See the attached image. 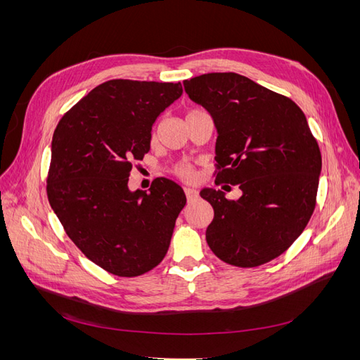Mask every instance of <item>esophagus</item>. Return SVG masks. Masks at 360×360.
<instances>
[{
	"mask_svg": "<svg viewBox=\"0 0 360 360\" xmlns=\"http://www.w3.org/2000/svg\"><path fill=\"white\" fill-rule=\"evenodd\" d=\"M184 193H186V197H188L189 201H192V200L198 197V191L193 189V188H184Z\"/></svg>",
	"mask_w": 360,
	"mask_h": 360,
	"instance_id": "esophagus-1",
	"label": "esophagus"
}]
</instances>
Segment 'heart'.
I'll use <instances>...</instances> for the list:
<instances>
[{
  "label": "heart",
  "instance_id": "b5f03b06",
  "mask_svg": "<svg viewBox=\"0 0 360 360\" xmlns=\"http://www.w3.org/2000/svg\"><path fill=\"white\" fill-rule=\"evenodd\" d=\"M174 172H176V176H179L181 180L191 181L195 179V169L191 165H188V163H180V165L174 168Z\"/></svg>",
  "mask_w": 360,
  "mask_h": 360
}]
</instances>
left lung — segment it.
<instances>
[{"mask_svg": "<svg viewBox=\"0 0 360 360\" xmlns=\"http://www.w3.org/2000/svg\"><path fill=\"white\" fill-rule=\"evenodd\" d=\"M193 102L213 117L216 184H237L238 200L205 188L214 210L205 238L217 258L257 267L284 254L315 209L321 153L303 111L288 97L238 73L184 81Z\"/></svg>", "mask_w": 360, "mask_h": 360, "instance_id": "1", "label": "left lung"}]
</instances>
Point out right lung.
<instances>
[{
  "instance_id": "obj_1",
  "label": "right lung",
  "mask_w": 360,
  "mask_h": 360,
  "mask_svg": "<svg viewBox=\"0 0 360 360\" xmlns=\"http://www.w3.org/2000/svg\"><path fill=\"white\" fill-rule=\"evenodd\" d=\"M181 84L111 79L63 115L52 138L48 200L64 231L94 264L123 278L167 255L186 195L159 177L150 192L129 189L134 163L150 150L160 112Z\"/></svg>"
}]
</instances>
